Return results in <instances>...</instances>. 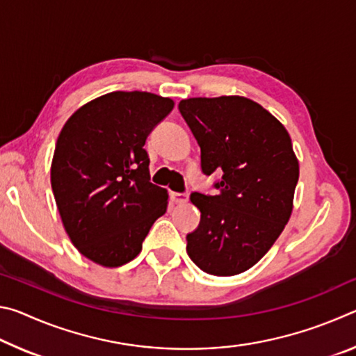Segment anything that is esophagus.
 Returning <instances> with one entry per match:
<instances>
[{
  "mask_svg": "<svg viewBox=\"0 0 356 356\" xmlns=\"http://www.w3.org/2000/svg\"><path fill=\"white\" fill-rule=\"evenodd\" d=\"M171 200L176 204H185L188 201V193H171Z\"/></svg>",
  "mask_w": 356,
  "mask_h": 356,
  "instance_id": "esophagus-1",
  "label": "esophagus"
}]
</instances>
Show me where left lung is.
<instances>
[{
    "label": "left lung",
    "instance_id": "1",
    "mask_svg": "<svg viewBox=\"0 0 356 356\" xmlns=\"http://www.w3.org/2000/svg\"><path fill=\"white\" fill-rule=\"evenodd\" d=\"M179 111L201 147L202 172H222L216 195L191 193L201 221L186 236V252L209 275H238L261 261L291 218L298 182L291 136L238 95L180 100Z\"/></svg>",
    "mask_w": 356,
    "mask_h": 356
}]
</instances>
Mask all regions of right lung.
Instances as JSON below:
<instances>
[{
    "instance_id": "right-lung-1",
    "label": "right lung",
    "mask_w": 356,
    "mask_h": 356,
    "mask_svg": "<svg viewBox=\"0 0 356 356\" xmlns=\"http://www.w3.org/2000/svg\"><path fill=\"white\" fill-rule=\"evenodd\" d=\"M172 108L168 97L116 91L78 108L64 124L51 188L65 232L89 261L130 262L166 212L168 191L150 182L144 144Z\"/></svg>"
}]
</instances>
